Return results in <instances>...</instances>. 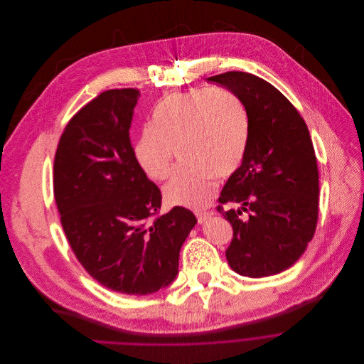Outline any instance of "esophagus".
Listing matches in <instances>:
<instances>
[{"mask_svg":"<svg viewBox=\"0 0 364 364\" xmlns=\"http://www.w3.org/2000/svg\"><path fill=\"white\" fill-rule=\"evenodd\" d=\"M195 215H196V218H198V224H203L205 221L209 220V218H210L213 213L209 212V210H200V212H196Z\"/></svg>","mask_w":364,"mask_h":364,"instance_id":"esophagus-1","label":"esophagus"}]
</instances>
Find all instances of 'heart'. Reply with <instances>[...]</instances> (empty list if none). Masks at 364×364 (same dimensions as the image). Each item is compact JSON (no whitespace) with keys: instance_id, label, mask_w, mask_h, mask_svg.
Listing matches in <instances>:
<instances>
[{"instance_id":"heart-1","label":"heart","mask_w":364,"mask_h":364,"mask_svg":"<svg viewBox=\"0 0 364 364\" xmlns=\"http://www.w3.org/2000/svg\"><path fill=\"white\" fill-rule=\"evenodd\" d=\"M251 134L250 114L231 92L202 89L173 93L152 113L134 143V158L152 179L169 175L175 152L186 161L164 186L172 205L200 208L212 198L215 179L232 176L244 162Z\"/></svg>"}]
</instances>
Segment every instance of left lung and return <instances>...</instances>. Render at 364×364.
<instances>
[{
	"mask_svg": "<svg viewBox=\"0 0 364 364\" xmlns=\"http://www.w3.org/2000/svg\"><path fill=\"white\" fill-rule=\"evenodd\" d=\"M208 80L238 96L251 122L244 162L218 199V212L234 230L228 264L251 278L279 274L304 254L316 232L320 189L310 132L297 109L268 82L244 71ZM225 203L240 208L225 211Z\"/></svg>",
	"mask_w": 364,
	"mask_h": 364,
	"instance_id": "obj_1",
	"label": "left lung"
}]
</instances>
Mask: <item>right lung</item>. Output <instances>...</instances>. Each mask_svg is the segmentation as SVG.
<instances>
[{
  "instance_id": "1",
  "label": "right lung",
  "mask_w": 364,
  "mask_h": 364,
  "mask_svg": "<svg viewBox=\"0 0 364 364\" xmlns=\"http://www.w3.org/2000/svg\"><path fill=\"white\" fill-rule=\"evenodd\" d=\"M139 96L136 89L99 95L71 117L54 158V198L73 252L103 287L129 296L172 284L196 224L182 206L158 215L161 191L130 143Z\"/></svg>"
}]
</instances>
